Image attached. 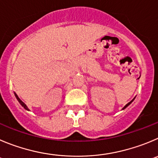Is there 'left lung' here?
Returning <instances> with one entry per match:
<instances>
[{
    "label": "left lung",
    "instance_id": "8db88e82",
    "mask_svg": "<svg viewBox=\"0 0 158 158\" xmlns=\"http://www.w3.org/2000/svg\"><path fill=\"white\" fill-rule=\"evenodd\" d=\"M134 100V99H133ZM133 100H132V101H130V102H129V103H128V104H126V106H125V107H123V109H125V108H126V107H128V106H129V104H131V103H132V101H133Z\"/></svg>",
    "mask_w": 158,
    "mask_h": 158
}]
</instances>
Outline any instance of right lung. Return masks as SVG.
I'll return each mask as SVG.
<instances>
[{"instance_id":"1","label":"right lung","mask_w":158,"mask_h":158,"mask_svg":"<svg viewBox=\"0 0 158 158\" xmlns=\"http://www.w3.org/2000/svg\"><path fill=\"white\" fill-rule=\"evenodd\" d=\"M15 97H16V98H17V100H18V101H19V102L20 103V104H21V105L23 106V107H24L25 109H26V110H29V109H28V107H27V106H26V104H25V103H23V101H21V100L19 99V97H18V96H17V94H15Z\"/></svg>"}]
</instances>
